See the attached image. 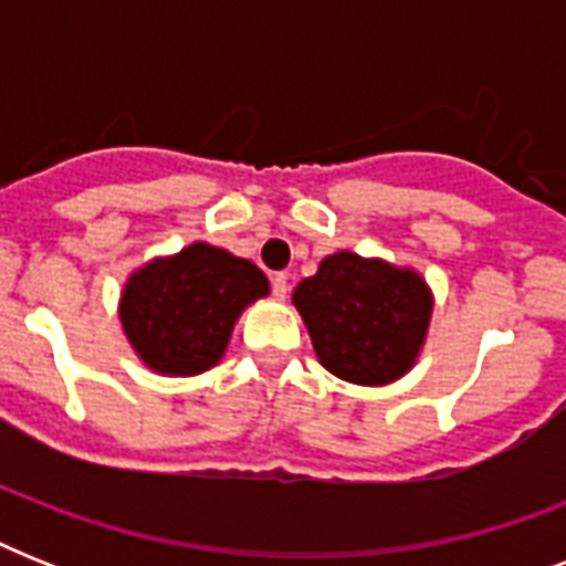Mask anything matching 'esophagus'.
Returning <instances> with one entry per match:
<instances>
[{"label":"esophagus","instance_id":"esophagus-1","mask_svg":"<svg viewBox=\"0 0 566 566\" xmlns=\"http://www.w3.org/2000/svg\"><path fill=\"white\" fill-rule=\"evenodd\" d=\"M273 296L275 300H284V296H287V275L284 273L273 275Z\"/></svg>","mask_w":566,"mask_h":566}]
</instances>
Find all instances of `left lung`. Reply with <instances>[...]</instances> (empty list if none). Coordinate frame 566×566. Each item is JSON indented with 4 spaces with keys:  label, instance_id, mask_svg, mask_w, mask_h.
<instances>
[{
    "label": "left lung",
    "instance_id": "left-lung-1",
    "mask_svg": "<svg viewBox=\"0 0 566 566\" xmlns=\"http://www.w3.org/2000/svg\"><path fill=\"white\" fill-rule=\"evenodd\" d=\"M317 361L349 385L385 387L413 370L434 293L413 266L340 249L293 287Z\"/></svg>",
    "mask_w": 566,
    "mask_h": 566
}]
</instances>
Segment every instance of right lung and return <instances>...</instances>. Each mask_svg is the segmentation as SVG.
Returning <instances> with one entry per match:
<instances>
[{
    "instance_id": "add662e5",
    "label": "right lung",
    "mask_w": 566,
    "mask_h": 566,
    "mask_svg": "<svg viewBox=\"0 0 566 566\" xmlns=\"http://www.w3.org/2000/svg\"><path fill=\"white\" fill-rule=\"evenodd\" d=\"M270 282L247 258L193 240L149 258L119 291V323L135 355L158 376H199L229 349L231 332Z\"/></svg>"
}]
</instances>
